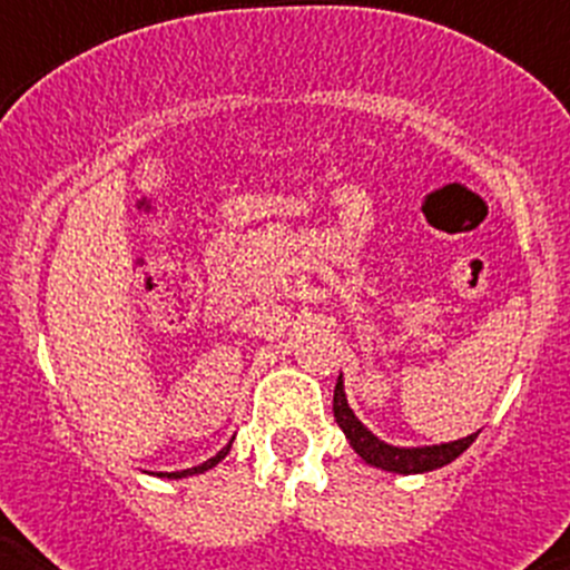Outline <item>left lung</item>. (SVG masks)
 Here are the masks:
<instances>
[{"instance_id": "left-lung-1", "label": "left lung", "mask_w": 570, "mask_h": 570, "mask_svg": "<svg viewBox=\"0 0 570 570\" xmlns=\"http://www.w3.org/2000/svg\"><path fill=\"white\" fill-rule=\"evenodd\" d=\"M334 420L346 434V441L352 443V450L373 468L390 470V473H429L443 464H450L468 450L470 443L476 441V434H468L461 441L450 443H434V446H390V443L379 441L370 429L355 416V411L348 407L346 390H343V375L337 379L334 387Z\"/></svg>"}]
</instances>
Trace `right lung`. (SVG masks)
<instances>
[{
	"instance_id": "add662e5",
	"label": "right lung",
	"mask_w": 570,
	"mask_h": 570,
	"mask_svg": "<svg viewBox=\"0 0 570 570\" xmlns=\"http://www.w3.org/2000/svg\"><path fill=\"white\" fill-rule=\"evenodd\" d=\"M227 452H230V443H227V446H224L222 452H215L213 459H206L204 464H197V468H189V470H177V473H159V476H168V479H183V476H195V473H204V470H209V468H215V464H218V461L224 459V455H227Z\"/></svg>"
}]
</instances>
